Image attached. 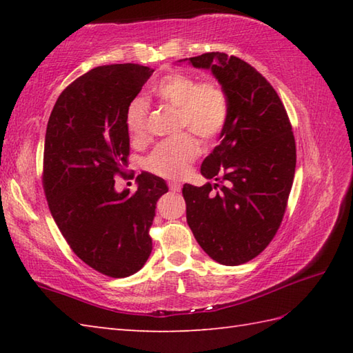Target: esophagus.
<instances>
[{
  "label": "esophagus",
  "mask_w": 353,
  "mask_h": 353,
  "mask_svg": "<svg viewBox=\"0 0 353 353\" xmlns=\"http://www.w3.org/2000/svg\"><path fill=\"white\" fill-rule=\"evenodd\" d=\"M168 186H170V190H171L172 192H179V191H181V183H177V182H170Z\"/></svg>",
  "instance_id": "esophagus-1"
}]
</instances>
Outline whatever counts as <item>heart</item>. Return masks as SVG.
<instances>
[{
  "label": "heart",
  "instance_id": "heart-1",
  "mask_svg": "<svg viewBox=\"0 0 353 353\" xmlns=\"http://www.w3.org/2000/svg\"><path fill=\"white\" fill-rule=\"evenodd\" d=\"M157 99L177 108L176 130H190L203 141L216 138L228 121L229 104L223 89L214 81L197 83L188 74L172 72L153 89ZM148 104L134 99L125 112V125L133 139L145 137ZM199 154L197 141L188 133L176 134L157 144L147 157V168L157 176L179 179Z\"/></svg>",
  "mask_w": 353,
  "mask_h": 353
}]
</instances>
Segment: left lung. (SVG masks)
Masks as SVG:
<instances>
[{
    "label": "left lung",
    "mask_w": 353,
    "mask_h": 353,
    "mask_svg": "<svg viewBox=\"0 0 353 353\" xmlns=\"http://www.w3.org/2000/svg\"><path fill=\"white\" fill-rule=\"evenodd\" d=\"M182 62L211 71L229 104L220 144L200 168L216 183L183 185L186 221L214 261L244 264L281 226L296 170L294 134L279 95L252 65L224 52Z\"/></svg>",
    "instance_id": "8db88e82"
}]
</instances>
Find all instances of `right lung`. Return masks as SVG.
I'll return each instance as SVG.
<instances>
[{
  "label": "right lung",
  "instance_id": "obj_1",
  "mask_svg": "<svg viewBox=\"0 0 353 353\" xmlns=\"http://www.w3.org/2000/svg\"><path fill=\"white\" fill-rule=\"evenodd\" d=\"M153 74L148 66H97L59 95L43 148L50 212L77 256L110 277L139 272L152 253L150 226L168 186L142 171L138 190L118 192L129 156L125 112Z\"/></svg>",
  "mask_w": 353,
  "mask_h": 353
}]
</instances>
